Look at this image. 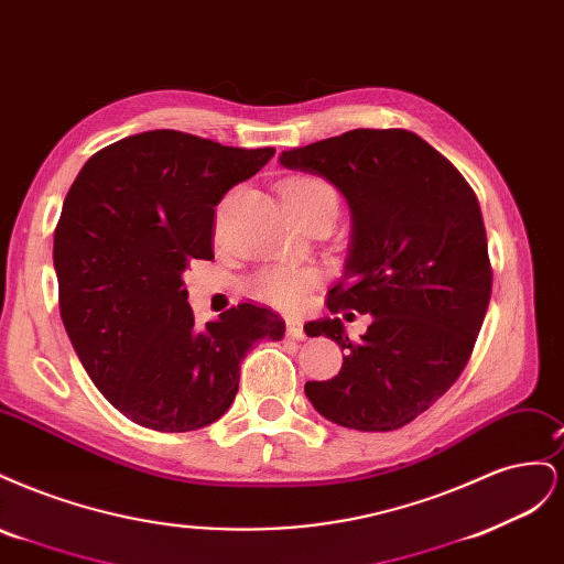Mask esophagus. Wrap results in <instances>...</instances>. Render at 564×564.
I'll list each match as a JSON object with an SVG mask.
<instances>
[{
    "label": "esophagus",
    "mask_w": 564,
    "mask_h": 564,
    "mask_svg": "<svg viewBox=\"0 0 564 564\" xmlns=\"http://www.w3.org/2000/svg\"><path fill=\"white\" fill-rule=\"evenodd\" d=\"M286 334L296 338V340H303L305 338V332H303V322L299 317H289L286 319Z\"/></svg>",
    "instance_id": "obj_1"
}]
</instances>
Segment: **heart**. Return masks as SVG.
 <instances>
[{
  "label": "heart",
  "instance_id": "1",
  "mask_svg": "<svg viewBox=\"0 0 564 564\" xmlns=\"http://www.w3.org/2000/svg\"><path fill=\"white\" fill-rule=\"evenodd\" d=\"M284 199L292 209L315 207V204H338L334 187L317 176H294L284 185ZM317 282V272L305 265H272L253 278L251 292L275 308L292 311L303 303L305 294L311 292Z\"/></svg>",
  "mask_w": 564,
  "mask_h": 564
}]
</instances>
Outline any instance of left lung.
Listing matches in <instances>:
<instances>
[{"label":"left lung","mask_w":564,"mask_h":564,"mask_svg":"<svg viewBox=\"0 0 564 564\" xmlns=\"http://www.w3.org/2000/svg\"><path fill=\"white\" fill-rule=\"evenodd\" d=\"M280 164L346 197L350 249L327 308L371 315L357 340L338 317L308 322L305 334L346 355L305 395L344 429L398 431L454 386L480 334L491 296L480 204L447 158L404 129H352L286 150Z\"/></svg>","instance_id":"left-lung-1"}]
</instances>
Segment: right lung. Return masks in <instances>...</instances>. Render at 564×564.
<instances>
[{
  "label": "right lung",
  "instance_id": "right-lung-1",
  "mask_svg": "<svg viewBox=\"0 0 564 564\" xmlns=\"http://www.w3.org/2000/svg\"><path fill=\"white\" fill-rule=\"evenodd\" d=\"M272 155L145 131L98 150L65 195L54 235L65 332L94 386L143 429L214 423L249 348L284 336V319L253 303L199 327L183 286L193 259H214L216 204Z\"/></svg>",
  "mask_w": 564,
  "mask_h": 564
}]
</instances>
